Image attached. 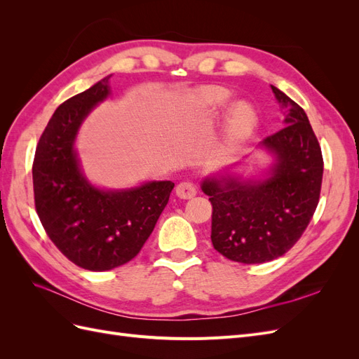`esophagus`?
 Wrapping results in <instances>:
<instances>
[{"mask_svg": "<svg viewBox=\"0 0 359 359\" xmlns=\"http://www.w3.org/2000/svg\"><path fill=\"white\" fill-rule=\"evenodd\" d=\"M177 194L181 199H190L196 194V187L190 181H182L177 186Z\"/></svg>", "mask_w": 359, "mask_h": 359, "instance_id": "esophagus-1", "label": "esophagus"}]
</instances>
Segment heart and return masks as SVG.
<instances>
[{
  "mask_svg": "<svg viewBox=\"0 0 359 359\" xmlns=\"http://www.w3.org/2000/svg\"><path fill=\"white\" fill-rule=\"evenodd\" d=\"M203 104L211 109H223L229 103L231 94L220 86H208L199 94ZM256 126V114L247 103H236L231 107L224 126V145L235 149L248 139Z\"/></svg>",
  "mask_w": 359,
  "mask_h": 359,
  "instance_id": "b5f03b06",
  "label": "heart"
}]
</instances>
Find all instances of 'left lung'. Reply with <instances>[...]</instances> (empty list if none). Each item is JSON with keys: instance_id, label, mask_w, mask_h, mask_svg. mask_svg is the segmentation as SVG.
<instances>
[{"instance_id": "obj_1", "label": "left lung", "mask_w": 359, "mask_h": 359, "mask_svg": "<svg viewBox=\"0 0 359 359\" xmlns=\"http://www.w3.org/2000/svg\"><path fill=\"white\" fill-rule=\"evenodd\" d=\"M285 115V127L260 147L276 156L262 181L235 175L205 178L202 190L212 205L211 241L224 257L264 264L295 245L318 208L323 158L302 107L271 85Z\"/></svg>"}]
</instances>
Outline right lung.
Segmentation results:
<instances>
[{
  "label": "right lung",
  "instance_id": "obj_1",
  "mask_svg": "<svg viewBox=\"0 0 359 359\" xmlns=\"http://www.w3.org/2000/svg\"><path fill=\"white\" fill-rule=\"evenodd\" d=\"M111 74L58 106L32 163L39 219L50 241L74 265L109 271L132 260L168 205L172 181L128 190H100L83 177L74 139L93 107L109 95Z\"/></svg>",
  "mask_w": 359,
  "mask_h": 359
}]
</instances>
